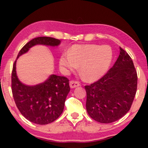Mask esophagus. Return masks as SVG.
Listing matches in <instances>:
<instances>
[{"mask_svg": "<svg viewBox=\"0 0 148 148\" xmlns=\"http://www.w3.org/2000/svg\"><path fill=\"white\" fill-rule=\"evenodd\" d=\"M78 86H79V84L77 82L74 81V80H72V81L70 82V87H71V88L73 89Z\"/></svg>", "mask_w": 148, "mask_h": 148, "instance_id": "1", "label": "esophagus"}]
</instances>
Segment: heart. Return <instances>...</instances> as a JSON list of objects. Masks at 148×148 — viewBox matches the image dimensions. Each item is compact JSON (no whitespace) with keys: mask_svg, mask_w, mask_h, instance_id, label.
Here are the masks:
<instances>
[{"mask_svg":"<svg viewBox=\"0 0 148 148\" xmlns=\"http://www.w3.org/2000/svg\"><path fill=\"white\" fill-rule=\"evenodd\" d=\"M113 51L106 45H74L68 53L61 55L59 66L65 74L77 69L87 82H95L103 77L108 71L113 60Z\"/></svg>","mask_w":148,"mask_h":148,"instance_id":"b5f03b06","label":"heart"}]
</instances>
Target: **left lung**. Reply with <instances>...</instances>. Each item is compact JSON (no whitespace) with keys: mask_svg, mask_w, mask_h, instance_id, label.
Returning <instances> with one entry per match:
<instances>
[{"mask_svg":"<svg viewBox=\"0 0 148 148\" xmlns=\"http://www.w3.org/2000/svg\"><path fill=\"white\" fill-rule=\"evenodd\" d=\"M112 68L98 81L86 86L89 116L101 123H110L129 112L136 95L137 73L129 55L121 47Z\"/></svg>","mask_w":148,"mask_h":148,"instance_id":"obj_1","label":"left lung"}]
</instances>
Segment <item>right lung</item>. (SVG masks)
<instances>
[{"instance_id": "1", "label": "right lung", "mask_w": 148, "mask_h": 148, "mask_svg": "<svg viewBox=\"0 0 148 148\" xmlns=\"http://www.w3.org/2000/svg\"><path fill=\"white\" fill-rule=\"evenodd\" d=\"M61 40L51 37H37L20 50L17 59L36 45L57 46ZM12 73V91L14 101L21 114L31 122L46 125L56 120L64 110L65 100L70 91L69 80L55 74L43 83L28 86L20 81L16 72V61Z\"/></svg>"}]
</instances>
